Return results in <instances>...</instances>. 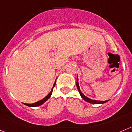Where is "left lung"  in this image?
<instances>
[{"label":"left lung","instance_id":"left-lung-1","mask_svg":"<svg viewBox=\"0 0 132 132\" xmlns=\"http://www.w3.org/2000/svg\"><path fill=\"white\" fill-rule=\"evenodd\" d=\"M76 86H77V88L78 89L80 95H81V98H83L85 101L86 102H88V103H93V104H102V103H104L105 102H108L109 100H106V101H98V100H91L90 98H88V97H87L86 96H85L84 94L81 92V90H80L79 86V83H78V77H77V82H76Z\"/></svg>","mask_w":132,"mask_h":132}]
</instances>
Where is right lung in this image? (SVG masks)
<instances>
[{"label": "right lung", "mask_w": 132, "mask_h": 132, "mask_svg": "<svg viewBox=\"0 0 132 132\" xmlns=\"http://www.w3.org/2000/svg\"><path fill=\"white\" fill-rule=\"evenodd\" d=\"M55 84H56V81H55V83H54L53 87L52 89H51V92H49V94H47V96H45V98H44V99L38 101V102H36V103H24V105H27V106H29V107H37V106H39V105H42L43 103H45V102H46V101L47 100L49 99V98H50V97H51V94H52L53 90L54 87H55Z\"/></svg>", "instance_id": "obj_1"}]
</instances>
